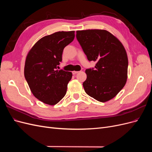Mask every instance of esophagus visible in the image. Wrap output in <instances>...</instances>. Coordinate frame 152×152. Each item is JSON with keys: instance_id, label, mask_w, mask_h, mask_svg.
I'll return each instance as SVG.
<instances>
[{"instance_id": "34e87169", "label": "esophagus", "mask_w": 152, "mask_h": 152, "mask_svg": "<svg viewBox=\"0 0 152 152\" xmlns=\"http://www.w3.org/2000/svg\"><path fill=\"white\" fill-rule=\"evenodd\" d=\"M79 73V72L78 71H73V72H72V73L73 75H75V74H77V73Z\"/></svg>"}]
</instances>
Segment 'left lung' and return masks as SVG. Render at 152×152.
I'll return each mask as SVG.
<instances>
[{
	"mask_svg": "<svg viewBox=\"0 0 152 152\" xmlns=\"http://www.w3.org/2000/svg\"><path fill=\"white\" fill-rule=\"evenodd\" d=\"M76 37L94 68L86 70L83 82L85 92L98 102L113 98L126 83L128 59L123 45L115 37L104 30L77 31Z\"/></svg>",
	"mask_w": 152,
	"mask_h": 152,
	"instance_id": "8db88e82",
	"label": "left lung"
}]
</instances>
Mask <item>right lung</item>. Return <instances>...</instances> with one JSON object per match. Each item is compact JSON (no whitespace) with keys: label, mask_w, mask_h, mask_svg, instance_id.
Instances as JSON below:
<instances>
[{"label":"right lung","mask_w":152,"mask_h":152,"mask_svg":"<svg viewBox=\"0 0 152 152\" xmlns=\"http://www.w3.org/2000/svg\"><path fill=\"white\" fill-rule=\"evenodd\" d=\"M75 31H58L35 43L27 55L24 74L35 98L49 105L57 104L65 96L72 72L56 70L63 49L74 39Z\"/></svg>","instance_id":"1"}]
</instances>
